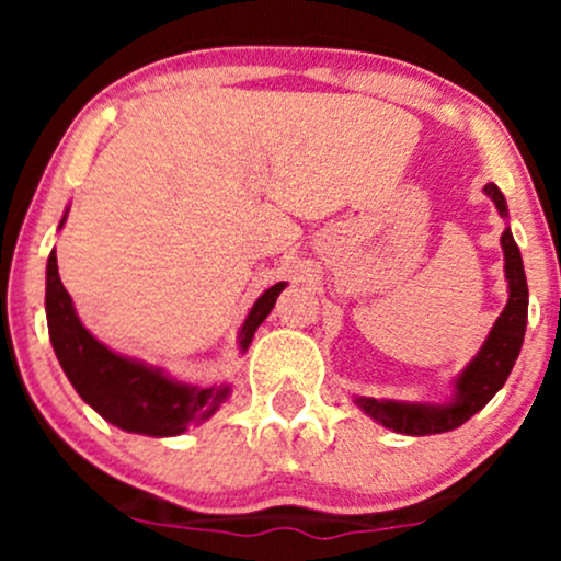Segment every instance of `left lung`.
Returning a JSON list of instances; mask_svg holds the SVG:
<instances>
[{
	"label": "left lung",
	"instance_id": "obj_1",
	"mask_svg": "<svg viewBox=\"0 0 561 561\" xmlns=\"http://www.w3.org/2000/svg\"><path fill=\"white\" fill-rule=\"evenodd\" d=\"M488 197L493 199L495 210L501 218H508L506 199L493 182L485 184ZM501 248H504V272L508 282V300L488 332L485 343L478 356L469 362L461 375L454 379V396L446 403H411V401H390V398H366L356 396L353 403L364 411L366 416L401 435H437L450 433L461 427L467 420L485 405L491 398L504 388L506 377L512 375L514 362L523 351L525 327H527V279L523 255H519L517 242H514L512 229L501 234Z\"/></svg>",
	"mask_w": 561,
	"mask_h": 561
}]
</instances>
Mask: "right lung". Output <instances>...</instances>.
Listing matches in <instances>:
<instances>
[{
    "label": "right lung",
    "mask_w": 561,
    "mask_h": 561,
    "mask_svg": "<svg viewBox=\"0 0 561 561\" xmlns=\"http://www.w3.org/2000/svg\"><path fill=\"white\" fill-rule=\"evenodd\" d=\"M68 210L62 214L66 224ZM287 282L268 287L259 300L253 302L250 313L244 317L237 343L244 353L253 343V334L272 313L276 298ZM47 308L49 340H53L55 356L62 371L70 379L76 392L89 403L96 414L126 433L150 435V437H173L182 435L195 424L210 420L221 403L227 401L231 385H186L165 375L160 366H150L139 358L121 356L94 337L81 324L68 289L62 287L60 272H57L55 250L47 261Z\"/></svg>",
    "instance_id": "add662e5"
}]
</instances>
